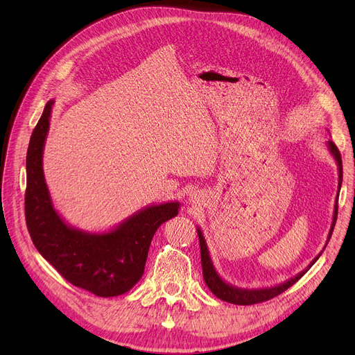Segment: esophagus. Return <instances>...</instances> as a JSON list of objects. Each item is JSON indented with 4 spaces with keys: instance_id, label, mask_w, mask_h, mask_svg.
I'll use <instances>...</instances> for the list:
<instances>
[{
    "instance_id": "1",
    "label": "esophagus",
    "mask_w": 355,
    "mask_h": 355,
    "mask_svg": "<svg viewBox=\"0 0 355 355\" xmlns=\"http://www.w3.org/2000/svg\"><path fill=\"white\" fill-rule=\"evenodd\" d=\"M197 198V194H191V200H196Z\"/></svg>"
}]
</instances>
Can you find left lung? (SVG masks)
Listing matches in <instances>:
<instances>
[{"label": "left lung", "mask_w": 355, "mask_h": 355, "mask_svg": "<svg viewBox=\"0 0 355 355\" xmlns=\"http://www.w3.org/2000/svg\"><path fill=\"white\" fill-rule=\"evenodd\" d=\"M329 153L332 154V157L337 161L338 165V191L341 189V184H343V159H341V154L338 151L337 145H335L332 141L327 142ZM337 216H338V198L335 200V206H334V218H332V225H331V230L328 234V240H327V245L328 241L332 236L334 232V226H335V221H337ZM198 233V240H200V252H201V266H202V277H204V282L209 286V289L218 297L221 301H226L234 305H253V304H260V302H265L272 300V297L281 295L282 292H285L288 288H291L293 284H296L300 279L309 270V268L318 260V257L321 256V253L316 256L312 262L309 263V266L302 270L301 273H297L295 277H291L289 281L277 285V286H272V288H265V289H241V288H236L232 286L230 284H226L223 279L217 275L213 262L210 259V253L206 245V240H204V236L200 230V227L197 229ZM325 249V248H324Z\"/></svg>", "instance_id": "1"}]
</instances>
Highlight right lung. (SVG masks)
<instances>
[{
	"mask_svg": "<svg viewBox=\"0 0 355 355\" xmlns=\"http://www.w3.org/2000/svg\"><path fill=\"white\" fill-rule=\"evenodd\" d=\"M49 101L27 149L26 223L35 249L67 282L109 297L128 292L144 275L157 229L178 214L180 202L149 206L107 233H87L63 221L54 210L43 174V149L50 126Z\"/></svg>",
	"mask_w": 355,
	"mask_h": 355,
	"instance_id": "add662e5",
	"label": "right lung"
}]
</instances>
